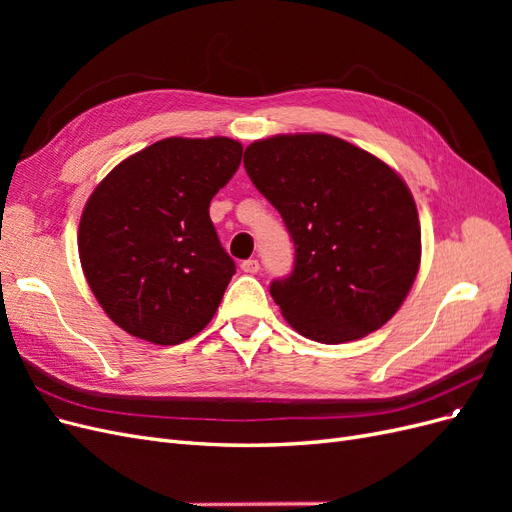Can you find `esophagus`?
<instances>
[{"label": "esophagus", "mask_w": 512, "mask_h": 512, "mask_svg": "<svg viewBox=\"0 0 512 512\" xmlns=\"http://www.w3.org/2000/svg\"><path fill=\"white\" fill-rule=\"evenodd\" d=\"M258 269H260V265H258L256 258H247V260L241 262V271L243 273H258Z\"/></svg>", "instance_id": "1"}]
</instances>
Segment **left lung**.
Masks as SVG:
<instances>
[{
  "label": "left lung",
  "instance_id": "8db88e82",
  "mask_svg": "<svg viewBox=\"0 0 512 512\" xmlns=\"http://www.w3.org/2000/svg\"><path fill=\"white\" fill-rule=\"evenodd\" d=\"M243 164L294 243L292 273L269 288L290 327L344 344L391 320L421 265L416 205L395 170L331 134L256 141Z\"/></svg>",
  "mask_w": 512,
  "mask_h": 512
}]
</instances>
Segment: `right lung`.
Listing matches in <instances>:
<instances>
[{
  "label": "right lung",
  "instance_id": "right-lung-1",
  "mask_svg": "<svg viewBox=\"0 0 512 512\" xmlns=\"http://www.w3.org/2000/svg\"><path fill=\"white\" fill-rule=\"evenodd\" d=\"M241 153L226 136L164 138L115 166L89 196L79 224L83 273L126 333L175 346L213 318L235 260L209 205Z\"/></svg>",
  "mask_w": 512,
  "mask_h": 512
}]
</instances>
